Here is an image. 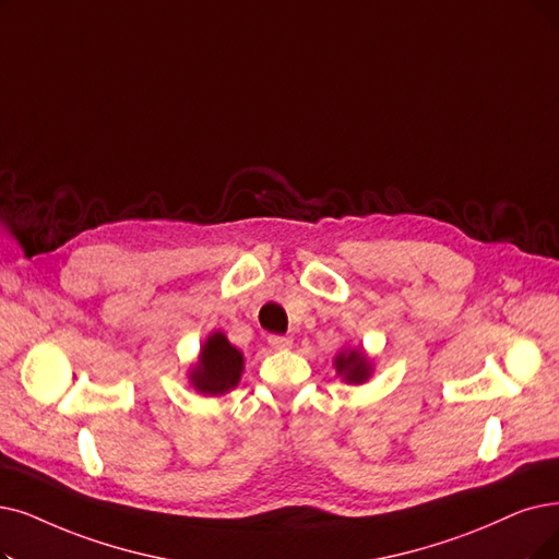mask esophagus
<instances>
[{"label": "esophagus", "mask_w": 559, "mask_h": 559, "mask_svg": "<svg viewBox=\"0 0 559 559\" xmlns=\"http://www.w3.org/2000/svg\"><path fill=\"white\" fill-rule=\"evenodd\" d=\"M267 344H271L277 350H286V348H292L294 340L292 337H282V334H271V337H267Z\"/></svg>", "instance_id": "34e87169"}]
</instances>
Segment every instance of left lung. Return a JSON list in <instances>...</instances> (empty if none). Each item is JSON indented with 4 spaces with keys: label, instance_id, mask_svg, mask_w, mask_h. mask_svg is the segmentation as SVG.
<instances>
[{
    "label": "left lung",
    "instance_id": "obj_1",
    "mask_svg": "<svg viewBox=\"0 0 559 559\" xmlns=\"http://www.w3.org/2000/svg\"><path fill=\"white\" fill-rule=\"evenodd\" d=\"M334 371L348 385H365L373 376V360L367 355L365 348L344 346L334 355Z\"/></svg>",
    "mask_w": 559,
    "mask_h": 559
}]
</instances>
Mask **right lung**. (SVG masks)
Returning <instances> with one entry per match:
<instances>
[{
    "label": "right lung",
    "mask_w": 559,
    "mask_h": 559,
    "mask_svg": "<svg viewBox=\"0 0 559 559\" xmlns=\"http://www.w3.org/2000/svg\"><path fill=\"white\" fill-rule=\"evenodd\" d=\"M245 369V355L225 332H211L188 369L190 388L202 396H222L238 388Z\"/></svg>",
    "instance_id": "add662e5"
}]
</instances>
